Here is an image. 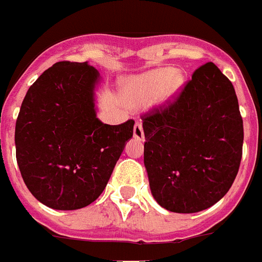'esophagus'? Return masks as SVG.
Wrapping results in <instances>:
<instances>
[{"mask_svg":"<svg viewBox=\"0 0 262 262\" xmlns=\"http://www.w3.org/2000/svg\"><path fill=\"white\" fill-rule=\"evenodd\" d=\"M134 136H135L136 139H139V140L144 139L143 126H142V123L140 122H136L135 126H134Z\"/></svg>","mask_w":262,"mask_h":262,"instance_id":"obj_1","label":"esophagus"}]
</instances>
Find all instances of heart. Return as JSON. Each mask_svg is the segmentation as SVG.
<instances>
[{"label":"heart","instance_id":"heart-1","mask_svg":"<svg viewBox=\"0 0 262 262\" xmlns=\"http://www.w3.org/2000/svg\"><path fill=\"white\" fill-rule=\"evenodd\" d=\"M181 81V75L171 73L170 68L155 69L129 80L126 88L127 99L134 105L147 104L154 100L162 91L166 95L171 94L178 88Z\"/></svg>","mask_w":262,"mask_h":262}]
</instances>
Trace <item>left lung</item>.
Listing matches in <instances>:
<instances>
[{"instance_id":"1","label":"left lung","mask_w":262,"mask_h":262,"mask_svg":"<svg viewBox=\"0 0 262 262\" xmlns=\"http://www.w3.org/2000/svg\"><path fill=\"white\" fill-rule=\"evenodd\" d=\"M151 193L174 213H196L228 193L243 158L244 124L232 81L213 62L142 114Z\"/></svg>"}]
</instances>
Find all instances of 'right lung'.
Masks as SVG:
<instances>
[{"label":"right lung","instance_id":"add662e5","mask_svg":"<svg viewBox=\"0 0 262 262\" xmlns=\"http://www.w3.org/2000/svg\"><path fill=\"white\" fill-rule=\"evenodd\" d=\"M99 72L88 62L58 61L24 97L16 122V158L29 191L45 206L76 210L105 189L133 119L110 126L96 118Z\"/></svg>","mask_w":262,"mask_h":262}]
</instances>
